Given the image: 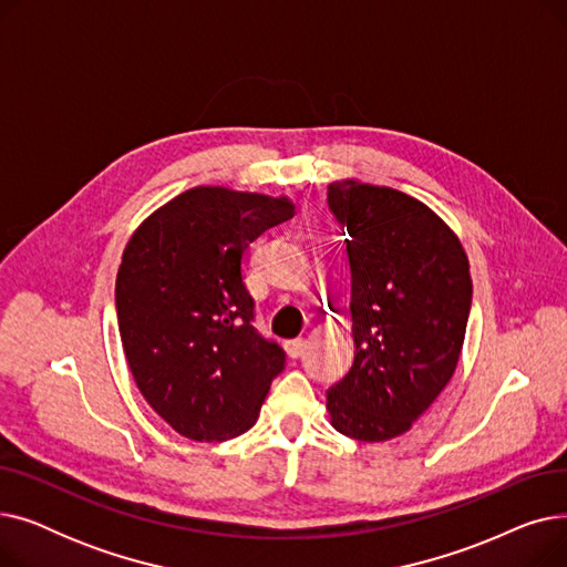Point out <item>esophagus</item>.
<instances>
[{
  "label": "esophagus",
  "instance_id": "obj_1",
  "mask_svg": "<svg viewBox=\"0 0 567 567\" xmlns=\"http://www.w3.org/2000/svg\"><path fill=\"white\" fill-rule=\"evenodd\" d=\"M306 349H308V340H303V338H296V340L287 342V353L291 355V359H301Z\"/></svg>",
  "mask_w": 567,
  "mask_h": 567
}]
</instances>
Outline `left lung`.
<instances>
[{
	"instance_id": "1",
	"label": "left lung",
	"mask_w": 567,
	"mask_h": 567,
	"mask_svg": "<svg viewBox=\"0 0 567 567\" xmlns=\"http://www.w3.org/2000/svg\"><path fill=\"white\" fill-rule=\"evenodd\" d=\"M331 214L347 229L355 359L326 391L344 436L404 434L451 381L466 336L473 285L457 236L400 190L333 182Z\"/></svg>"
}]
</instances>
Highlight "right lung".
Returning a JSON list of instances; mask_svg holds the SVG:
<instances>
[{
  "mask_svg": "<svg viewBox=\"0 0 567 567\" xmlns=\"http://www.w3.org/2000/svg\"><path fill=\"white\" fill-rule=\"evenodd\" d=\"M293 216L287 197L199 186L148 216L116 274V321L144 400L178 434L248 432L287 353L255 326L244 255Z\"/></svg>",
  "mask_w": 567,
  "mask_h": 567,
  "instance_id": "1",
  "label": "right lung"
}]
</instances>
